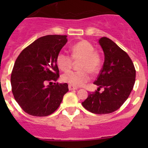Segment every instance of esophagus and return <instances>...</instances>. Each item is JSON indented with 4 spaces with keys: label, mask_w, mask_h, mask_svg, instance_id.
Listing matches in <instances>:
<instances>
[{
    "label": "esophagus",
    "mask_w": 148,
    "mask_h": 148,
    "mask_svg": "<svg viewBox=\"0 0 148 148\" xmlns=\"http://www.w3.org/2000/svg\"><path fill=\"white\" fill-rule=\"evenodd\" d=\"M68 88H69V90H77V89H78V87H74V86L69 84V86H68Z\"/></svg>",
    "instance_id": "1"
}]
</instances>
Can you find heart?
I'll use <instances>...</instances> for the list:
<instances>
[{
  "instance_id": "obj_1",
  "label": "heart",
  "mask_w": 148,
  "mask_h": 148,
  "mask_svg": "<svg viewBox=\"0 0 148 148\" xmlns=\"http://www.w3.org/2000/svg\"><path fill=\"white\" fill-rule=\"evenodd\" d=\"M94 47L87 40H82L74 44L70 49L71 56L65 53H58L56 63L62 71L70 70L73 65V61H78V71H70L61 76L63 82L73 86H82L87 83L90 78V73H99L101 66V57Z\"/></svg>"
}]
</instances>
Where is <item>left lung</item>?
<instances>
[{
  "label": "left lung",
  "instance_id": "obj_1",
  "mask_svg": "<svg viewBox=\"0 0 148 148\" xmlns=\"http://www.w3.org/2000/svg\"><path fill=\"white\" fill-rule=\"evenodd\" d=\"M104 53L102 69L93 84L99 86L82 103L95 114H108L117 110L129 97L136 80V70L127 53L107 37L99 40ZM104 87L102 93L99 89Z\"/></svg>",
  "mask_w": 148,
  "mask_h": 148
}]
</instances>
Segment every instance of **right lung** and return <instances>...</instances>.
<instances>
[{"label": "right lung", "instance_id": "right-lung-1", "mask_svg": "<svg viewBox=\"0 0 148 148\" xmlns=\"http://www.w3.org/2000/svg\"><path fill=\"white\" fill-rule=\"evenodd\" d=\"M66 42V35H46L35 40L18 56L11 74L12 92L28 114H52L68 92L66 83L44 86L46 82H56L59 77L56 57Z\"/></svg>", "mask_w": 148, "mask_h": 148}]
</instances>
